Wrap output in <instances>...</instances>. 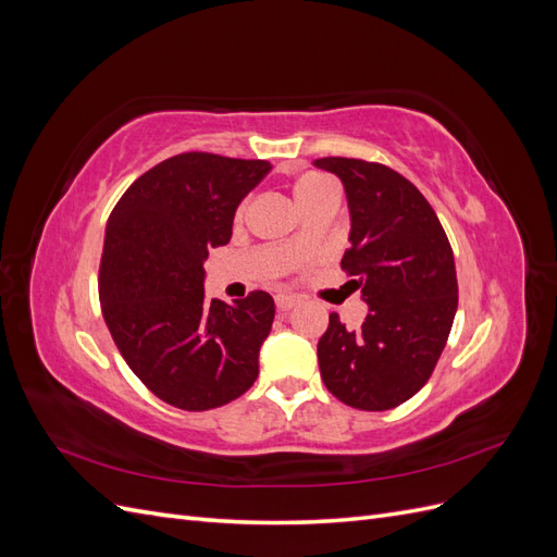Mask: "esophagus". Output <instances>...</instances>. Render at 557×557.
Here are the masks:
<instances>
[{
    "instance_id": "esophagus-1",
    "label": "esophagus",
    "mask_w": 557,
    "mask_h": 557,
    "mask_svg": "<svg viewBox=\"0 0 557 557\" xmlns=\"http://www.w3.org/2000/svg\"><path fill=\"white\" fill-rule=\"evenodd\" d=\"M297 307V297L293 295H276V309L278 311H290Z\"/></svg>"
}]
</instances>
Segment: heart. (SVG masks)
I'll list each match as a JSON object with an SVG mask.
<instances>
[{"label": "heart", "mask_w": 557, "mask_h": 557, "mask_svg": "<svg viewBox=\"0 0 557 557\" xmlns=\"http://www.w3.org/2000/svg\"><path fill=\"white\" fill-rule=\"evenodd\" d=\"M327 181H323V178H318V176H301L297 183H295V199H297V205H301V201H305L307 197H311L318 188H323ZM290 250L293 252H301L307 248V242H305V234L301 232H297L295 237L290 239Z\"/></svg>", "instance_id": "heart-1"}]
</instances>
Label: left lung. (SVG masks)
Returning <instances> with one entry per match:
<instances>
[{"label": "left lung", "instance_id": "1", "mask_svg": "<svg viewBox=\"0 0 557 557\" xmlns=\"http://www.w3.org/2000/svg\"><path fill=\"white\" fill-rule=\"evenodd\" d=\"M339 176L350 213L342 267L369 313L346 330L336 313L318 342L327 391L352 409L387 411L428 383L458 311L446 232L411 181L379 162L313 160Z\"/></svg>", "mask_w": 557, "mask_h": 557}]
</instances>
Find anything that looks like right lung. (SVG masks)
I'll use <instances>...</instances> for the list:
<instances>
[{
  "label": "right lung",
  "instance_id": "right-lung-1",
  "mask_svg": "<svg viewBox=\"0 0 557 557\" xmlns=\"http://www.w3.org/2000/svg\"><path fill=\"white\" fill-rule=\"evenodd\" d=\"M267 160L181 153L134 181L109 215L99 301L113 342L150 393L183 411L242 397L274 323L264 290L205 297L209 250L225 246Z\"/></svg>",
  "mask_w": 557,
  "mask_h": 557
}]
</instances>
